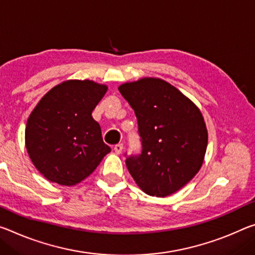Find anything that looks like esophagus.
<instances>
[{
	"label": "esophagus",
	"instance_id": "obj_1",
	"mask_svg": "<svg viewBox=\"0 0 255 255\" xmlns=\"http://www.w3.org/2000/svg\"><path fill=\"white\" fill-rule=\"evenodd\" d=\"M124 149V145L123 144H117L115 146V152L117 153V154H120L121 152H123Z\"/></svg>",
	"mask_w": 255,
	"mask_h": 255
}]
</instances>
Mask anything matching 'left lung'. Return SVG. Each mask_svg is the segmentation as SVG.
Here are the masks:
<instances>
[{
  "label": "left lung",
  "mask_w": 255,
  "mask_h": 255,
  "mask_svg": "<svg viewBox=\"0 0 255 255\" xmlns=\"http://www.w3.org/2000/svg\"><path fill=\"white\" fill-rule=\"evenodd\" d=\"M118 90L134 109L143 145L142 154L127 157L128 171L148 195H171L203 164L208 129L200 109L160 78L145 77Z\"/></svg>",
  "instance_id": "left-lung-1"
}]
</instances>
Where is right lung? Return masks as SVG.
Instances as JSON below:
<instances>
[{
	"instance_id": "obj_1",
	"label": "right lung",
	"mask_w": 255,
	"mask_h": 255,
	"mask_svg": "<svg viewBox=\"0 0 255 255\" xmlns=\"http://www.w3.org/2000/svg\"><path fill=\"white\" fill-rule=\"evenodd\" d=\"M107 91V85L93 80H66L48 91L31 111L25 131L27 152L47 180L78 184L111 151L92 117Z\"/></svg>"
}]
</instances>
